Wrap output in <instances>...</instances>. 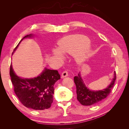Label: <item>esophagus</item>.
I'll return each mask as SVG.
<instances>
[{"label": "esophagus", "mask_w": 129, "mask_h": 129, "mask_svg": "<svg viewBox=\"0 0 129 129\" xmlns=\"http://www.w3.org/2000/svg\"><path fill=\"white\" fill-rule=\"evenodd\" d=\"M61 76L62 77H67L68 76V72L67 71H63V72L61 74Z\"/></svg>", "instance_id": "esophagus-1"}]
</instances>
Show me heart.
Here are the masks:
<instances>
[{
	"label": "heart",
	"instance_id": "obj_1",
	"mask_svg": "<svg viewBox=\"0 0 129 129\" xmlns=\"http://www.w3.org/2000/svg\"><path fill=\"white\" fill-rule=\"evenodd\" d=\"M89 39L80 34L70 35L63 37L58 41L57 49H53L54 55L59 58H63V54L73 55L75 61L83 63L90 55L91 47Z\"/></svg>",
	"mask_w": 129,
	"mask_h": 129
}]
</instances>
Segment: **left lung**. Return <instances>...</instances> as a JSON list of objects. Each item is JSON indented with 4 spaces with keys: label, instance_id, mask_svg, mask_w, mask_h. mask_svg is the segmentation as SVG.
Here are the masks:
<instances>
[{
    "label": "left lung",
    "instance_id": "1",
    "mask_svg": "<svg viewBox=\"0 0 129 129\" xmlns=\"http://www.w3.org/2000/svg\"><path fill=\"white\" fill-rule=\"evenodd\" d=\"M116 79V74L115 72L114 77L107 88L102 90L91 91L85 86L79 73L78 76H75L74 78V82L76 87L77 100L83 105H91L98 103L110 94L114 87Z\"/></svg>",
    "mask_w": 129,
    "mask_h": 129
}]
</instances>
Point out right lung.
<instances>
[{
    "instance_id": "obj_1",
    "label": "right lung",
    "mask_w": 129,
    "mask_h": 129,
    "mask_svg": "<svg viewBox=\"0 0 129 129\" xmlns=\"http://www.w3.org/2000/svg\"><path fill=\"white\" fill-rule=\"evenodd\" d=\"M32 36V34L27 35L19 44L24 38ZM10 75L15 95L25 107L38 110H45L50 107L53 101L54 85L60 79L57 71L45 68L37 77L22 79L15 75L11 65Z\"/></svg>"
}]
</instances>
